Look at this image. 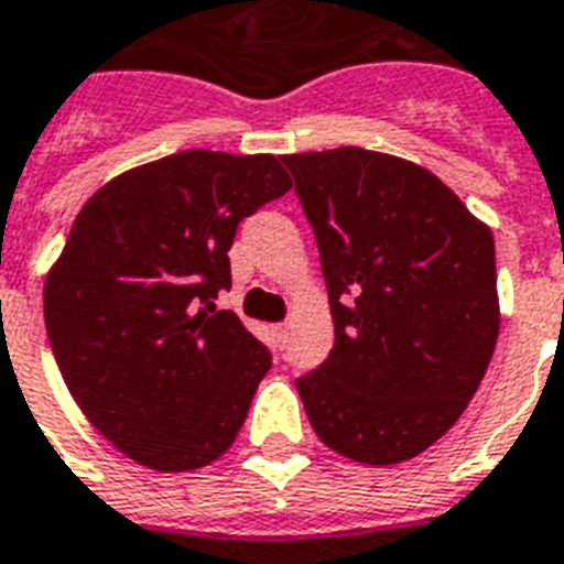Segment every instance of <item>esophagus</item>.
Here are the masks:
<instances>
[{
	"label": "esophagus",
	"mask_w": 564,
	"mask_h": 564,
	"mask_svg": "<svg viewBox=\"0 0 564 564\" xmlns=\"http://www.w3.org/2000/svg\"><path fill=\"white\" fill-rule=\"evenodd\" d=\"M272 330H274V337L283 343V339H286V330H290V325H286V322H281V325H274Z\"/></svg>",
	"instance_id": "34e87169"
}]
</instances>
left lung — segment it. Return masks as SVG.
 <instances>
[{
  "instance_id": "8db88e82",
  "label": "left lung",
  "mask_w": 564,
  "mask_h": 564,
  "mask_svg": "<svg viewBox=\"0 0 564 564\" xmlns=\"http://www.w3.org/2000/svg\"><path fill=\"white\" fill-rule=\"evenodd\" d=\"M319 245L334 349L295 381L313 432L351 462L414 458L462 416L500 334L491 227L402 156H283Z\"/></svg>"
}]
</instances>
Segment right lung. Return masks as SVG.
Returning <instances> with one entry per match:
<instances>
[{
	"label": "right lung",
	"mask_w": 564,
	"mask_h": 564,
	"mask_svg": "<svg viewBox=\"0 0 564 564\" xmlns=\"http://www.w3.org/2000/svg\"><path fill=\"white\" fill-rule=\"evenodd\" d=\"M290 188L272 153L180 150L76 215L43 283L46 334L82 414L141 467L200 470L239 435L272 360L215 295L236 225Z\"/></svg>",
	"instance_id": "right-lung-1"
}]
</instances>
